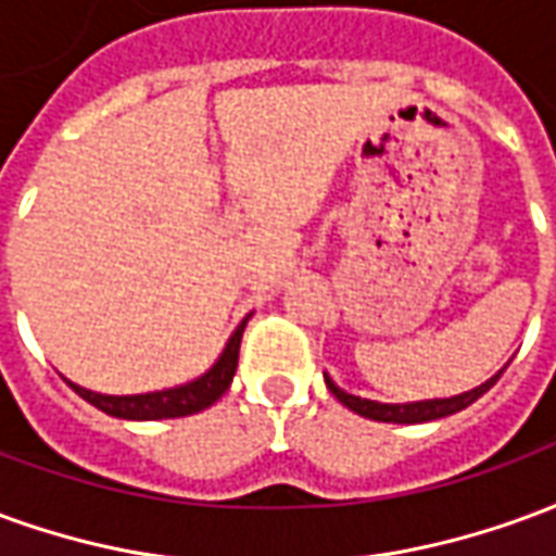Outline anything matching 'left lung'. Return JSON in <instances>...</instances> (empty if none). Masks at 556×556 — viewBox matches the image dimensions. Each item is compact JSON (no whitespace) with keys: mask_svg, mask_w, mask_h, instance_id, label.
Masks as SVG:
<instances>
[{"mask_svg":"<svg viewBox=\"0 0 556 556\" xmlns=\"http://www.w3.org/2000/svg\"><path fill=\"white\" fill-rule=\"evenodd\" d=\"M503 369L494 378H489L485 384L477 387V390H470V393H462V396H453V399H429V402H410V405H381V402H369V399H361V396H351L345 390H339L330 378L325 375L327 381V390L333 393V396L351 408L354 414H361V417H369V419H378V422H429V419H441V417H450L455 410L467 408V405H473L485 390L494 387V381L501 378Z\"/></svg>","mask_w":556,"mask_h":556,"instance_id":"1","label":"left lung"}]
</instances>
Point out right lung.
Listing matches in <instances>:
<instances>
[{
  "mask_svg": "<svg viewBox=\"0 0 556 556\" xmlns=\"http://www.w3.org/2000/svg\"><path fill=\"white\" fill-rule=\"evenodd\" d=\"M250 318H243L238 330L231 333L229 345L219 354V361L207 369L202 378H195L190 384L172 387V390H157V393H142V396H103V393H91L86 387L67 384L77 390L79 396L89 405H94L103 414L122 419H169V417H190L199 410L211 408L226 390H229L235 369H238V351H241L243 327Z\"/></svg>",
  "mask_w": 556,
  "mask_h": 556,
  "instance_id": "obj_1",
  "label": "right lung"
}]
</instances>
